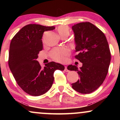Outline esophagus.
I'll return each mask as SVG.
<instances>
[{
	"instance_id": "1",
	"label": "esophagus",
	"mask_w": 120,
	"mask_h": 120,
	"mask_svg": "<svg viewBox=\"0 0 120 120\" xmlns=\"http://www.w3.org/2000/svg\"><path fill=\"white\" fill-rule=\"evenodd\" d=\"M64 71H67V72H68V71H69V70L68 69H67V66H66V67H65Z\"/></svg>"
}]
</instances>
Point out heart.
<instances>
[{
	"instance_id": "b5f03b06",
	"label": "heart",
	"mask_w": 120,
	"mask_h": 120,
	"mask_svg": "<svg viewBox=\"0 0 120 120\" xmlns=\"http://www.w3.org/2000/svg\"><path fill=\"white\" fill-rule=\"evenodd\" d=\"M57 30L61 37H68L69 35V30L67 26H60L57 28ZM69 50L67 48L55 49L51 52V56L56 61L60 63H65L67 60V57L69 55Z\"/></svg>"
}]
</instances>
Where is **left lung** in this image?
Listing matches in <instances>:
<instances>
[{"label":"left lung","mask_w":120,"mask_h":120,"mask_svg":"<svg viewBox=\"0 0 120 120\" xmlns=\"http://www.w3.org/2000/svg\"><path fill=\"white\" fill-rule=\"evenodd\" d=\"M71 28L78 53L75 57L82 63L79 69L72 65L67 67L80 77L71 84L72 88L81 94H90L99 87L107 76L111 59L109 47L104 34L91 23L81 22Z\"/></svg>","instance_id":"1"}]
</instances>
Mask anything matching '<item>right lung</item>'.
<instances>
[{
  "mask_svg": "<svg viewBox=\"0 0 120 120\" xmlns=\"http://www.w3.org/2000/svg\"><path fill=\"white\" fill-rule=\"evenodd\" d=\"M55 29V26L27 25L17 33L11 42L9 67L19 86L31 96H40L47 92L53 84L55 71L65 69L63 65L53 61L42 68L37 60L43 49L44 31Z\"/></svg>",
  "mask_w": 120,
  "mask_h": 120,
  "instance_id": "1",
  "label": "right lung"
}]
</instances>
